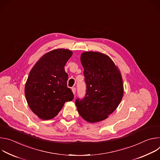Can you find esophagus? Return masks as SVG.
Returning a JSON list of instances; mask_svg holds the SVG:
<instances>
[{
	"instance_id": "1",
	"label": "esophagus",
	"mask_w": 160,
	"mask_h": 160,
	"mask_svg": "<svg viewBox=\"0 0 160 160\" xmlns=\"http://www.w3.org/2000/svg\"><path fill=\"white\" fill-rule=\"evenodd\" d=\"M72 92H73V94L75 95V93H76V88H75V87H73V88H72Z\"/></svg>"
}]
</instances>
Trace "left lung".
<instances>
[{
	"mask_svg": "<svg viewBox=\"0 0 160 160\" xmlns=\"http://www.w3.org/2000/svg\"><path fill=\"white\" fill-rule=\"evenodd\" d=\"M80 61L83 67L86 94L75 104L80 115L87 122L102 121L115 111L123 95L120 72L112 59L98 52H85Z\"/></svg>",
	"mask_w": 160,
	"mask_h": 160,
	"instance_id": "8db88e82",
	"label": "left lung"
}]
</instances>
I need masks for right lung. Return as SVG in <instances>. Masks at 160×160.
<instances>
[{
  "mask_svg": "<svg viewBox=\"0 0 160 160\" xmlns=\"http://www.w3.org/2000/svg\"><path fill=\"white\" fill-rule=\"evenodd\" d=\"M73 52L55 49L44 54L30 71L25 84L26 99L32 111L42 120L54 118L64 103L73 100L67 87L68 74L64 66Z\"/></svg>",
  "mask_w": 160,
  "mask_h": 160,
  "instance_id": "add662e5",
  "label": "right lung"
}]
</instances>
